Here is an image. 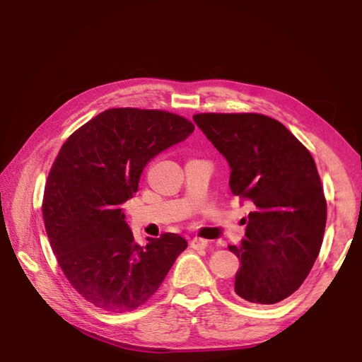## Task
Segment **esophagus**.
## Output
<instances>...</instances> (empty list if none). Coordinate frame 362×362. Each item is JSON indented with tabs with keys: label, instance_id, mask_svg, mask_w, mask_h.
<instances>
[{
	"label": "esophagus",
	"instance_id": "obj_1",
	"mask_svg": "<svg viewBox=\"0 0 362 362\" xmlns=\"http://www.w3.org/2000/svg\"><path fill=\"white\" fill-rule=\"evenodd\" d=\"M206 245H209V241L206 240H204V238H193V240H191V247L193 249H205Z\"/></svg>",
	"mask_w": 362,
	"mask_h": 362
}]
</instances>
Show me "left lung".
Listing matches in <instances>:
<instances>
[{
  "instance_id": "left-lung-1",
  "label": "left lung",
  "mask_w": 362,
  "mask_h": 362,
  "mask_svg": "<svg viewBox=\"0 0 362 362\" xmlns=\"http://www.w3.org/2000/svg\"><path fill=\"white\" fill-rule=\"evenodd\" d=\"M197 127L228 161L230 189L250 201L236 296L272 305L296 292L316 261L327 201L310 151L280 121L259 113H197Z\"/></svg>"
}]
</instances>
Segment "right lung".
I'll list each match as a JSON object with an SVG mask.
<instances>
[{
    "label": "right lung",
    "mask_w": 362,
    "mask_h": 362,
    "mask_svg": "<svg viewBox=\"0 0 362 362\" xmlns=\"http://www.w3.org/2000/svg\"><path fill=\"white\" fill-rule=\"evenodd\" d=\"M193 122L163 110L109 109L68 138L43 196V221L65 276L90 303L110 313L148 302L188 243L163 233L134 241L121 204L144 166L193 134Z\"/></svg>",
    "instance_id": "right-lung-1"
}]
</instances>
